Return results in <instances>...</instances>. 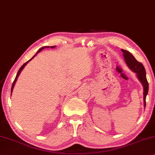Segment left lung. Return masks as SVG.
Here are the masks:
<instances>
[{
  "mask_svg": "<svg viewBox=\"0 0 155 155\" xmlns=\"http://www.w3.org/2000/svg\"><path fill=\"white\" fill-rule=\"evenodd\" d=\"M122 51L123 52V57H124L125 63H126L127 66L131 69L132 71L136 74L139 81L141 82L143 87V104H144V107L146 105V96L148 93V82H147L146 78V73H145V69L143 66V65L141 63L138 62L137 60L135 59V57L132 55V54L129 52V51L122 49Z\"/></svg>",
  "mask_w": 155,
  "mask_h": 155,
  "instance_id": "left-lung-1",
  "label": "left lung"
}]
</instances>
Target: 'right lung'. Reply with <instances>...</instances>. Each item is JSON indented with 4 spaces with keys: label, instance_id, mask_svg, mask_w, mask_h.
<instances>
[{
    "label": "right lung",
    "instance_id": "right-lung-1",
    "mask_svg": "<svg viewBox=\"0 0 155 155\" xmlns=\"http://www.w3.org/2000/svg\"><path fill=\"white\" fill-rule=\"evenodd\" d=\"M51 48V49H53V48H56V46H51V47H50V46H45V47H42V48H41L40 49V50L37 51L36 52V54H35L33 56V57L31 58V59H30V60H28V61H26L25 64H24L23 65H22V66L21 67V68H19V70L18 71V73H17V75H16V78H15V80H14V82H13V83H12V88H11V95H12V91H13V89H14V87H15V83H16V82H17V78H18V77H19V74L21 73V71L23 70L24 69V67H25L26 66V64H28V63L30 61H31V60H32L33 58H34L35 56L37 55V54H38L40 51H42V50H44L45 48Z\"/></svg>",
    "mask_w": 155,
    "mask_h": 155
}]
</instances>
